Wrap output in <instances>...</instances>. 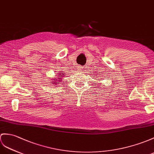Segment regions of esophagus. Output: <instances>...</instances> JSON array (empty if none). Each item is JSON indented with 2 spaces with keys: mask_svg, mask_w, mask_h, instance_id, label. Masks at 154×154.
<instances>
[{
  "mask_svg": "<svg viewBox=\"0 0 154 154\" xmlns=\"http://www.w3.org/2000/svg\"><path fill=\"white\" fill-rule=\"evenodd\" d=\"M78 69H80V72H81V71H82V70H83V69H82V67H81V66H79V67H78Z\"/></svg>",
  "mask_w": 154,
  "mask_h": 154,
  "instance_id": "obj_1",
  "label": "esophagus"
}]
</instances>
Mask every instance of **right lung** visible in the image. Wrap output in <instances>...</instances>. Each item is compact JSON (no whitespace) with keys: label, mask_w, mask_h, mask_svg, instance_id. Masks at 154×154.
<instances>
[{"label":"right lung","mask_w":154,"mask_h":154,"mask_svg":"<svg viewBox=\"0 0 154 154\" xmlns=\"http://www.w3.org/2000/svg\"><path fill=\"white\" fill-rule=\"evenodd\" d=\"M65 73L64 72H60L58 74V75H56V76H57L58 77H56L55 79H51L52 80L51 82H52V84H55V85H56V84H59V82H61V78H63L65 76ZM60 76L59 77V76ZM50 83H51V82H50Z\"/></svg>","instance_id":"right-lung-1"}]
</instances>
